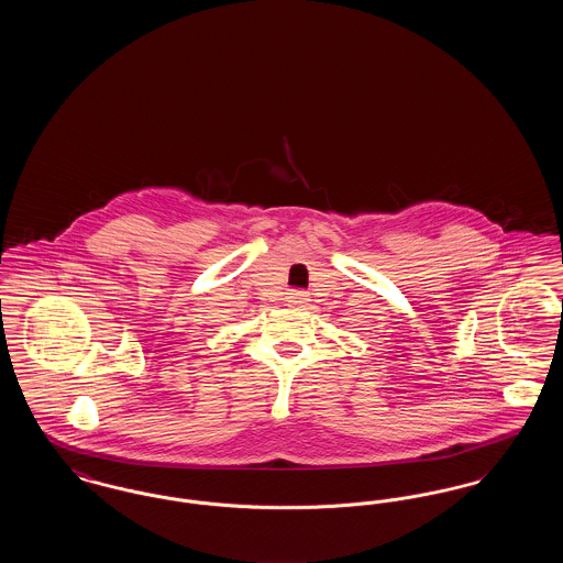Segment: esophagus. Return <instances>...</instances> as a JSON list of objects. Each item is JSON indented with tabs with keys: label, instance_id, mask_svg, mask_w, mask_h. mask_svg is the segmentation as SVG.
I'll use <instances>...</instances> for the list:
<instances>
[{
	"label": "esophagus",
	"instance_id": "1",
	"mask_svg": "<svg viewBox=\"0 0 563 563\" xmlns=\"http://www.w3.org/2000/svg\"><path fill=\"white\" fill-rule=\"evenodd\" d=\"M308 301H310V297H308L306 291H297V289H294V291L287 294V303H289L291 308H303Z\"/></svg>",
	"mask_w": 563,
	"mask_h": 563
}]
</instances>
